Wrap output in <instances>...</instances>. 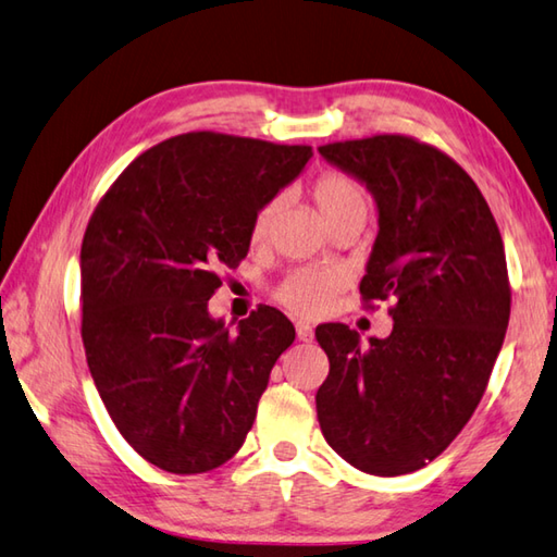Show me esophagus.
<instances>
[{
    "label": "esophagus",
    "instance_id": "1",
    "mask_svg": "<svg viewBox=\"0 0 557 557\" xmlns=\"http://www.w3.org/2000/svg\"><path fill=\"white\" fill-rule=\"evenodd\" d=\"M295 329H297V338H299V341L309 343V341L313 338V329L309 326L307 321H297V323H295Z\"/></svg>",
    "mask_w": 557,
    "mask_h": 557
}]
</instances>
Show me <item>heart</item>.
<instances>
[{
	"label": "heart",
	"mask_w": 557,
	"mask_h": 557,
	"mask_svg": "<svg viewBox=\"0 0 557 557\" xmlns=\"http://www.w3.org/2000/svg\"><path fill=\"white\" fill-rule=\"evenodd\" d=\"M313 205H317L323 221H333L338 216L352 214V211H366L368 214V197L356 180L341 173H326L321 175L311 187ZM280 199H270L268 205L258 209L256 219H252L250 236L260 240L272 226V219L277 214ZM343 289V275L336 268H299L287 275V280L277 287V299L289 311L299 313V317H321L323 311L336 301L338 292Z\"/></svg>",
	"instance_id": "obj_1"
}]
</instances>
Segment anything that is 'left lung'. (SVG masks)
Returning a JSON list of instances; mask_svg holds the SVG:
<instances>
[{"mask_svg": "<svg viewBox=\"0 0 557 557\" xmlns=\"http://www.w3.org/2000/svg\"><path fill=\"white\" fill-rule=\"evenodd\" d=\"M377 205L360 292L397 299L387 338L321 323L329 377L317 392L323 438L362 472L394 478L450 446L478 409L509 326L502 234L472 177L409 136L319 148Z\"/></svg>", "mask_w": 557, "mask_h": 557, "instance_id": "obj_1", "label": "left lung"}]
</instances>
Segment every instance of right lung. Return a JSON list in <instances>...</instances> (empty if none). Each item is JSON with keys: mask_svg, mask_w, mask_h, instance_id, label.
<instances>
[{"mask_svg": "<svg viewBox=\"0 0 557 557\" xmlns=\"http://www.w3.org/2000/svg\"><path fill=\"white\" fill-rule=\"evenodd\" d=\"M309 146L195 131L131 163L89 219L83 343L131 448L175 474L234 458L270 370L295 341L275 307L236 331L209 313L219 270L248 256L258 209L309 163Z\"/></svg>", "mask_w": 557, "mask_h": 557, "instance_id": "add662e5", "label": "right lung"}]
</instances>
